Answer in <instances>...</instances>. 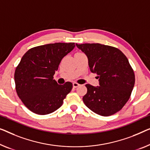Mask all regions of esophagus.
<instances>
[{
	"label": "esophagus",
	"mask_w": 150,
	"mask_h": 150,
	"mask_svg": "<svg viewBox=\"0 0 150 150\" xmlns=\"http://www.w3.org/2000/svg\"><path fill=\"white\" fill-rule=\"evenodd\" d=\"M79 86V84L77 83V82H73V88H77V87Z\"/></svg>",
	"instance_id": "esophagus-1"
}]
</instances>
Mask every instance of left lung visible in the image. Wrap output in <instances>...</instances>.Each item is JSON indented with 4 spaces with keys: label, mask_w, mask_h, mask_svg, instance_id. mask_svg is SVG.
Returning <instances> with one entry per match:
<instances>
[{
    "label": "left lung",
    "mask_w": 150,
    "mask_h": 150,
    "mask_svg": "<svg viewBox=\"0 0 150 150\" xmlns=\"http://www.w3.org/2000/svg\"><path fill=\"white\" fill-rule=\"evenodd\" d=\"M76 46L88 57L91 72L99 79L100 86L86 85L84 104L104 117L117 113L129 100L135 85L134 71L126 56L115 47L101 44Z\"/></svg>",
    "instance_id": "obj_1"
}]
</instances>
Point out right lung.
Returning <instances> with one entry per match:
<instances>
[{
  "label": "right lung",
  "mask_w": 150,
  "mask_h": 150,
  "mask_svg": "<svg viewBox=\"0 0 150 150\" xmlns=\"http://www.w3.org/2000/svg\"><path fill=\"white\" fill-rule=\"evenodd\" d=\"M75 43H54L31 48L21 58L15 71L18 96L29 110L48 115L62 106L73 88L71 82L59 85L54 79L62 58L75 48Z\"/></svg>",
  "instance_id": "obj_1"
}]
</instances>
